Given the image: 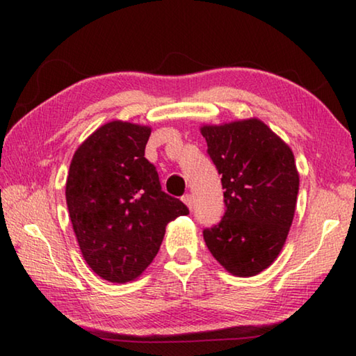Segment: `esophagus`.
<instances>
[{
	"mask_svg": "<svg viewBox=\"0 0 356 356\" xmlns=\"http://www.w3.org/2000/svg\"><path fill=\"white\" fill-rule=\"evenodd\" d=\"M182 201L186 204V207H188L190 210H193V206H195V197H193V195L182 196Z\"/></svg>",
	"mask_w": 356,
	"mask_h": 356,
	"instance_id": "1",
	"label": "esophagus"
}]
</instances>
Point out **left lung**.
Returning <instances> with one entry per match:
<instances>
[{
  "label": "left lung",
  "instance_id": "1",
  "mask_svg": "<svg viewBox=\"0 0 356 356\" xmlns=\"http://www.w3.org/2000/svg\"><path fill=\"white\" fill-rule=\"evenodd\" d=\"M201 134L226 206L204 240L227 272L254 276L278 257L292 225L300 185L293 154L259 119L204 125Z\"/></svg>",
  "mask_w": 356,
  "mask_h": 356
}]
</instances>
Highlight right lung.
I'll list each match as a JSON object with an SVG mask.
<instances>
[{
  "label": "right lung",
  "instance_id": "right-lung-1",
  "mask_svg": "<svg viewBox=\"0 0 356 356\" xmlns=\"http://www.w3.org/2000/svg\"><path fill=\"white\" fill-rule=\"evenodd\" d=\"M150 129L113 120L72 159L65 201L81 254L100 278L129 282L154 261L166 225L188 207L161 190L144 156Z\"/></svg>",
  "mask_w": 356,
  "mask_h": 356
}]
</instances>
